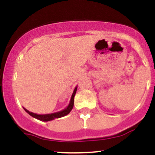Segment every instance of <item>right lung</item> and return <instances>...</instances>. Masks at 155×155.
<instances>
[{"instance_id": "1", "label": "right lung", "mask_w": 155, "mask_h": 155, "mask_svg": "<svg viewBox=\"0 0 155 155\" xmlns=\"http://www.w3.org/2000/svg\"><path fill=\"white\" fill-rule=\"evenodd\" d=\"M76 90H77V86L76 87L75 89H74V92H73V94L71 95V97L70 102H69L68 106H67L66 108H64L63 110L62 111L55 112V113H52V114H37L33 113V112L29 111L28 110L25 109V108H23L25 109L27 113L28 114L31 115V117H34V118L37 119V120H39L41 121H44V122H48V121H51L54 120V119H58V118H60V117H63L64 116H66L67 114H68L70 113L71 111L72 110L73 107H74V96L76 95Z\"/></svg>"}]
</instances>
